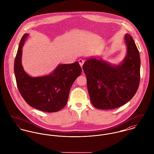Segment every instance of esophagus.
<instances>
[{
    "label": "esophagus",
    "instance_id": "1",
    "mask_svg": "<svg viewBox=\"0 0 154 154\" xmlns=\"http://www.w3.org/2000/svg\"><path fill=\"white\" fill-rule=\"evenodd\" d=\"M79 63L80 66L82 67L83 64H84V60L82 59H80L79 60Z\"/></svg>",
    "mask_w": 154,
    "mask_h": 154
}]
</instances>
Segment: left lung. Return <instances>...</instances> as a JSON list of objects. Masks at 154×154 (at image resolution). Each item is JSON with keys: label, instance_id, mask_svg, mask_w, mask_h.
<instances>
[{"label": "left lung", "instance_id": "obj_1", "mask_svg": "<svg viewBox=\"0 0 154 154\" xmlns=\"http://www.w3.org/2000/svg\"><path fill=\"white\" fill-rule=\"evenodd\" d=\"M127 55L122 63L112 66L103 60L88 59L83 64L93 105L109 109L122 106L135 94L140 80V56L129 34L125 35Z\"/></svg>", "mask_w": 154, "mask_h": 154}]
</instances>
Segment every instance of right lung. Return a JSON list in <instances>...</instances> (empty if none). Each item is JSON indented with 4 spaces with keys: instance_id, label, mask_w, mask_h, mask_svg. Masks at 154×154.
I'll return each mask as SVG.
<instances>
[{
    "instance_id": "add662e5",
    "label": "right lung",
    "mask_w": 154,
    "mask_h": 154,
    "mask_svg": "<svg viewBox=\"0 0 154 154\" xmlns=\"http://www.w3.org/2000/svg\"><path fill=\"white\" fill-rule=\"evenodd\" d=\"M28 35L25 33L22 37L14 59V71L18 90L30 106L47 112L59 111L66 105L71 86L82 69L75 61L59 64L48 75L29 76L22 64V48Z\"/></svg>"
}]
</instances>
